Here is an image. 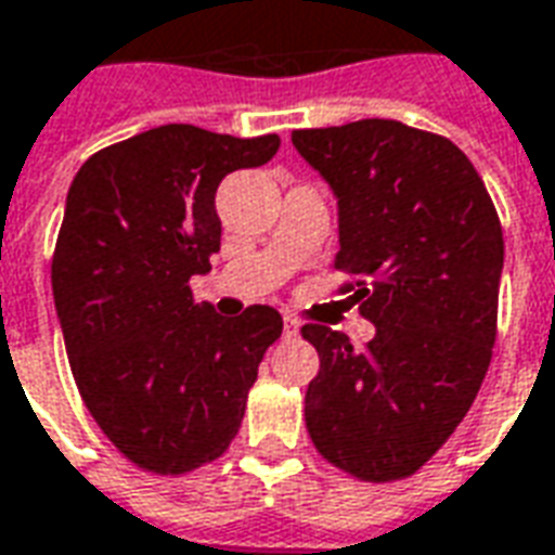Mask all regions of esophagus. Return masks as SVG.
I'll use <instances>...</instances> for the list:
<instances>
[{"label":"esophagus","mask_w":555,"mask_h":555,"mask_svg":"<svg viewBox=\"0 0 555 555\" xmlns=\"http://www.w3.org/2000/svg\"><path fill=\"white\" fill-rule=\"evenodd\" d=\"M282 330H285V336H297V333H300V321L285 314V318H282Z\"/></svg>","instance_id":"esophagus-1"}]
</instances>
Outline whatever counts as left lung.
Returning a JSON list of instances; mask_svg holds the SVG:
<instances>
[{
    "label": "left lung",
    "instance_id": "1",
    "mask_svg": "<svg viewBox=\"0 0 555 555\" xmlns=\"http://www.w3.org/2000/svg\"><path fill=\"white\" fill-rule=\"evenodd\" d=\"M336 195V270L374 324L369 348L302 326L321 357L306 428L330 464L365 481L413 476L461 425L490 365L502 225L461 147L389 118L294 130Z\"/></svg>",
    "mask_w": 555,
    "mask_h": 555
}]
</instances>
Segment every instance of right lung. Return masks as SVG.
<instances>
[{
	"instance_id": "obj_1",
	"label": "right lung",
	"mask_w": 555,
	"mask_h": 555,
	"mask_svg": "<svg viewBox=\"0 0 555 555\" xmlns=\"http://www.w3.org/2000/svg\"><path fill=\"white\" fill-rule=\"evenodd\" d=\"M279 137L163 125L98 151L65 198L53 297L70 372L115 449L181 476L229 449L282 314L222 318L190 279L219 253V181L264 166Z\"/></svg>"
}]
</instances>
